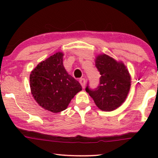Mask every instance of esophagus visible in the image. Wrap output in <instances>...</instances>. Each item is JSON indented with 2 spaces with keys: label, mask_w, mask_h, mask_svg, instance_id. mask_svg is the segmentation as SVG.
<instances>
[{
  "label": "esophagus",
  "mask_w": 158,
  "mask_h": 158,
  "mask_svg": "<svg viewBox=\"0 0 158 158\" xmlns=\"http://www.w3.org/2000/svg\"><path fill=\"white\" fill-rule=\"evenodd\" d=\"M79 83H81V85L82 86V88H85V80L84 78H81L79 80Z\"/></svg>",
  "instance_id": "obj_1"
}]
</instances>
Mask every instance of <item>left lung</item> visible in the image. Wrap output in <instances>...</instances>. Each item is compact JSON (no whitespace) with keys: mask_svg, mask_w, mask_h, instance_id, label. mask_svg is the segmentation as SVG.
Segmentation results:
<instances>
[{"mask_svg":"<svg viewBox=\"0 0 158 158\" xmlns=\"http://www.w3.org/2000/svg\"><path fill=\"white\" fill-rule=\"evenodd\" d=\"M101 74L100 84L96 90L85 88L99 109L111 111L119 107L126 100L131 87V75L122 61L101 54L95 59Z\"/></svg>","mask_w":158,"mask_h":158,"instance_id":"left-lung-1","label":"left lung"}]
</instances>
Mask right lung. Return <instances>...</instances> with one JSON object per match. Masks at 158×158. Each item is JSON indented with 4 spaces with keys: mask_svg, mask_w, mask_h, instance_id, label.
Instances as JSON below:
<instances>
[{
    "mask_svg": "<svg viewBox=\"0 0 158 158\" xmlns=\"http://www.w3.org/2000/svg\"><path fill=\"white\" fill-rule=\"evenodd\" d=\"M64 54L58 52L42 61L31 72V93L40 106L52 113L65 110L81 84L69 75L63 65Z\"/></svg>",
    "mask_w": 158,
    "mask_h": 158,
    "instance_id": "add662e5",
    "label": "right lung"
}]
</instances>
